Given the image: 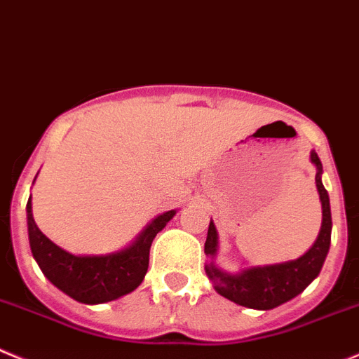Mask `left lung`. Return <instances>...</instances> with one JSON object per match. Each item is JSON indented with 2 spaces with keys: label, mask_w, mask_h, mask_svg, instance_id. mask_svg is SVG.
Listing matches in <instances>:
<instances>
[{
  "label": "left lung",
  "mask_w": 359,
  "mask_h": 359,
  "mask_svg": "<svg viewBox=\"0 0 359 359\" xmlns=\"http://www.w3.org/2000/svg\"><path fill=\"white\" fill-rule=\"evenodd\" d=\"M310 157L311 163L317 166L316 184L320 195V203H323V229H320L316 244L297 260L274 264V266L251 267L239 274L223 273L212 262L207 264L205 273L214 281V289L217 290V294L241 304V306L271 310V308L280 306L303 292L320 273L331 243V209L330 196L320 180L323 163L316 152H311ZM216 248L217 232L214 223L210 221L205 241V255H216Z\"/></svg>",
  "instance_id": "left-lung-1"
}]
</instances>
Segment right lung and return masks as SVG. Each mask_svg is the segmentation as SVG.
Returning <instances> with one entry per match:
<instances>
[{
    "instance_id": "1",
    "label": "right lung",
    "mask_w": 359,
    "mask_h": 359,
    "mask_svg": "<svg viewBox=\"0 0 359 359\" xmlns=\"http://www.w3.org/2000/svg\"><path fill=\"white\" fill-rule=\"evenodd\" d=\"M28 236L33 259L53 285L72 299L85 304H99L118 299L138 289L149 269V255L152 241L175 210L161 214L134 241L133 246L99 257H78L67 253L43 236L32 214V200L26 205Z\"/></svg>"
}]
</instances>
